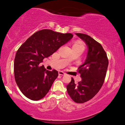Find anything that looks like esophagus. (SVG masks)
I'll return each mask as SVG.
<instances>
[{
	"label": "esophagus",
	"mask_w": 125,
	"mask_h": 125,
	"mask_svg": "<svg viewBox=\"0 0 125 125\" xmlns=\"http://www.w3.org/2000/svg\"><path fill=\"white\" fill-rule=\"evenodd\" d=\"M58 74L60 75H65V73L63 72H62V71H59Z\"/></svg>",
	"instance_id": "1"
}]
</instances>
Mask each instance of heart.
<instances>
[{
    "instance_id": "b5f03b06",
    "label": "heart",
    "mask_w": 125,
    "mask_h": 125,
    "mask_svg": "<svg viewBox=\"0 0 125 125\" xmlns=\"http://www.w3.org/2000/svg\"><path fill=\"white\" fill-rule=\"evenodd\" d=\"M74 48L78 50H80L84 51V50L85 49V45L83 41L82 40H78L74 43L73 45V47Z\"/></svg>"
}]
</instances>
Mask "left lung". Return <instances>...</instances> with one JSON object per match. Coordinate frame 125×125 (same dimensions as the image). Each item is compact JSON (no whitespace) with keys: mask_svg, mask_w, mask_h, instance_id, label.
Returning <instances> with one entry per match:
<instances>
[{"mask_svg":"<svg viewBox=\"0 0 125 125\" xmlns=\"http://www.w3.org/2000/svg\"><path fill=\"white\" fill-rule=\"evenodd\" d=\"M88 47L86 60L78 69L82 80L77 84L72 78L67 85L68 94L77 103H84L92 99L102 87L109 64L107 54L100 43L90 36L75 33Z\"/></svg>","mask_w":125,"mask_h":125,"instance_id":"obj_1","label":"left lung"}]
</instances>
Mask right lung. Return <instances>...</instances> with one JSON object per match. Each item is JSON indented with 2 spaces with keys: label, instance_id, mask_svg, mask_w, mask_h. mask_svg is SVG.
<instances>
[{
  "label": "right lung",
  "instance_id": "right-lung-1",
  "mask_svg": "<svg viewBox=\"0 0 125 125\" xmlns=\"http://www.w3.org/2000/svg\"><path fill=\"white\" fill-rule=\"evenodd\" d=\"M73 35L43 29L33 33L17 51L14 71L16 83L24 95L32 100L43 98L49 92L58 72L40 66L43 59L50 56Z\"/></svg>",
  "mask_w": 125,
  "mask_h": 125
}]
</instances>
